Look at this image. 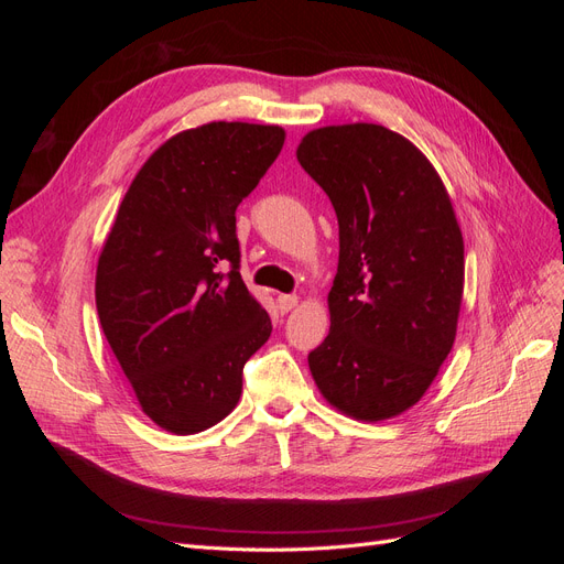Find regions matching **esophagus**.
Wrapping results in <instances>:
<instances>
[{
	"label": "esophagus",
	"mask_w": 564,
	"mask_h": 564,
	"mask_svg": "<svg viewBox=\"0 0 564 564\" xmlns=\"http://www.w3.org/2000/svg\"><path fill=\"white\" fill-rule=\"evenodd\" d=\"M278 303H280V308H282L284 313H289V311H294L296 305H299V296H296V294H282V296L278 299Z\"/></svg>",
	"instance_id": "obj_1"
}]
</instances>
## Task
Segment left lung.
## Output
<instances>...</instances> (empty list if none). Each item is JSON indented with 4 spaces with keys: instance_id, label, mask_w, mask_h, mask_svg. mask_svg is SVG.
I'll return each instance as SVG.
<instances>
[{
    "instance_id": "1",
    "label": "left lung",
    "mask_w": 564,
    "mask_h": 564,
    "mask_svg": "<svg viewBox=\"0 0 564 564\" xmlns=\"http://www.w3.org/2000/svg\"><path fill=\"white\" fill-rule=\"evenodd\" d=\"M301 166L338 218L329 334L308 355L322 398L355 421H388L435 381L464 301V235L431 160L381 124L308 131Z\"/></svg>"
}]
</instances>
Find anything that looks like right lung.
<instances>
[{"label":"right lung","instance_id":"right-lung-1","mask_svg":"<svg viewBox=\"0 0 564 564\" xmlns=\"http://www.w3.org/2000/svg\"><path fill=\"white\" fill-rule=\"evenodd\" d=\"M278 124L209 122L133 176L96 265V308L143 414L174 435L224 421L272 324L247 289L235 209L284 145ZM234 270L223 275V265Z\"/></svg>","mask_w":564,"mask_h":564}]
</instances>
